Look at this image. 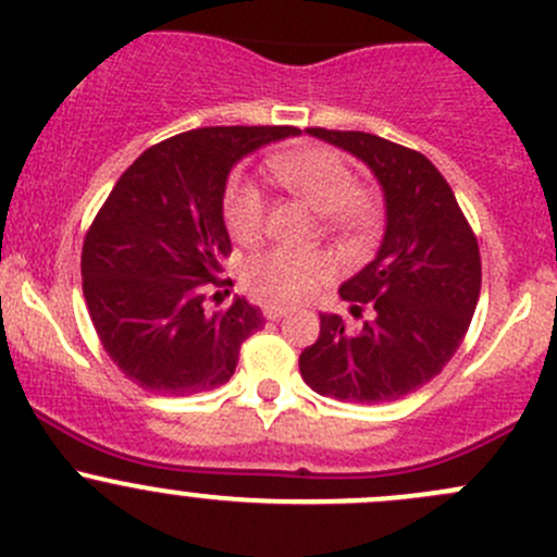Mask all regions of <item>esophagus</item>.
Listing matches in <instances>:
<instances>
[{
    "label": "esophagus",
    "instance_id": "esophagus-1",
    "mask_svg": "<svg viewBox=\"0 0 557 557\" xmlns=\"http://www.w3.org/2000/svg\"><path fill=\"white\" fill-rule=\"evenodd\" d=\"M288 312H290L288 307H283V305H267V307H263V318H267V320H280V318H285Z\"/></svg>",
    "mask_w": 557,
    "mask_h": 557
}]
</instances>
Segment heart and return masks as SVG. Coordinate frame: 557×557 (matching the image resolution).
I'll return each mask as SVG.
<instances>
[{"instance_id": "1", "label": "heart", "mask_w": 557, "mask_h": 557, "mask_svg": "<svg viewBox=\"0 0 557 557\" xmlns=\"http://www.w3.org/2000/svg\"><path fill=\"white\" fill-rule=\"evenodd\" d=\"M277 183L294 190L323 215L325 226L350 237H369L377 226V199L361 188L345 156L323 145L274 153L267 161ZM223 223L237 243L261 237L267 199L252 180L232 177L223 194ZM243 285L258 301H301L334 277V261L323 250L272 247L243 263Z\"/></svg>"}]
</instances>
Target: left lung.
Wrapping results in <instances>:
<instances>
[{"mask_svg": "<svg viewBox=\"0 0 557 557\" xmlns=\"http://www.w3.org/2000/svg\"><path fill=\"white\" fill-rule=\"evenodd\" d=\"M307 132L367 161L385 190L387 226L377 258L339 288L352 314L369 307L372 320L352 331L339 314H320L301 377L339 401H396L431 383L463 342L480 299V245L423 153L367 132Z\"/></svg>", "mask_w": 557, "mask_h": 557, "instance_id": "1", "label": "left lung"}]
</instances>
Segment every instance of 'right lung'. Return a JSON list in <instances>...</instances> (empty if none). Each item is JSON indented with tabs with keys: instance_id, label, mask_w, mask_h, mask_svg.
I'll list each match as a JSON object with an SVG mask.
<instances>
[{
	"instance_id": "1",
	"label": "right lung",
	"mask_w": 557,
	"mask_h": 557,
	"mask_svg": "<svg viewBox=\"0 0 557 557\" xmlns=\"http://www.w3.org/2000/svg\"><path fill=\"white\" fill-rule=\"evenodd\" d=\"M294 126H205L145 150L83 239V296L104 352L132 383L190 396L228 383L239 347L263 325L245 299L210 312L232 252L223 223L226 177Z\"/></svg>"
}]
</instances>
